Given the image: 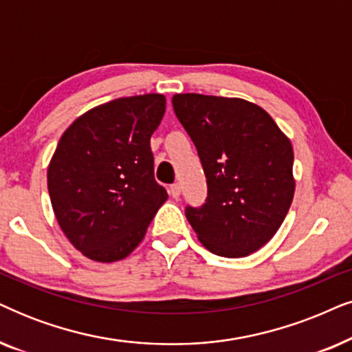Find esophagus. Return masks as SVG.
I'll list each match as a JSON object with an SVG mask.
<instances>
[{
	"instance_id": "1",
	"label": "esophagus",
	"mask_w": 352,
	"mask_h": 352,
	"mask_svg": "<svg viewBox=\"0 0 352 352\" xmlns=\"http://www.w3.org/2000/svg\"><path fill=\"white\" fill-rule=\"evenodd\" d=\"M170 195H171V197H175V199H177L181 195V186L177 184V182H175V184L170 186Z\"/></svg>"
}]
</instances>
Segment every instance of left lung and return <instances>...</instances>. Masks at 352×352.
I'll use <instances>...</instances> for the list:
<instances>
[{"instance_id": "1", "label": "left lung", "mask_w": 352, "mask_h": 352, "mask_svg": "<svg viewBox=\"0 0 352 352\" xmlns=\"http://www.w3.org/2000/svg\"><path fill=\"white\" fill-rule=\"evenodd\" d=\"M197 148L207 199L186 207L199 241L221 257H245L275 236L294 195V153L265 109L243 98L173 97Z\"/></svg>"}]
</instances>
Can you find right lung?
Listing matches in <instances>:
<instances>
[{
  "instance_id": "right-lung-1",
  "label": "right lung",
  "mask_w": 352,
  "mask_h": 352,
  "mask_svg": "<svg viewBox=\"0 0 352 352\" xmlns=\"http://www.w3.org/2000/svg\"><path fill=\"white\" fill-rule=\"evenodd\" d=\"M165 109L160 94L116 98L77 118L59 139L48 166L53 212L71 244L95 262L127 257L168 199L150 148Z\"/></svg>"
}]
</instances>
